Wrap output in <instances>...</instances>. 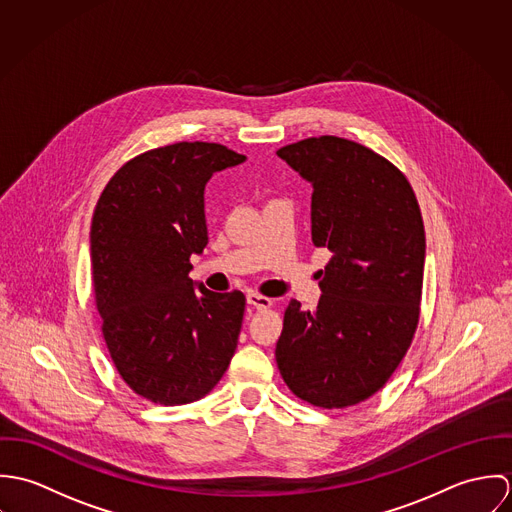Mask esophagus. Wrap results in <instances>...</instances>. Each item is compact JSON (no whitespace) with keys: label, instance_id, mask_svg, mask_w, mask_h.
<instances>
[{"label":"esophagus","instance_id":"1","mask_svg":"<svg viewBox=\"0 0 512 512\" xmlns=\"http://www.w3.org/2000/svg\"><path fill=\"white\" fill-rule=\"evenodd\" d=\"M246 301H248L252 307H256V309H268V307L272 305V299H270V297L260 295V293L256 292L246 293Z\"/></svg>","mask_w":512,"mask_h":512}]
</instances>
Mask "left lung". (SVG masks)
Listing matches in <instances>:
<instances>
[{
  "label": "left lung",
  "instance_id": "1",
  "mask_svg": "<svg viewBox=\"0 0 512 512\" xmlns=\"http://www.w3.org/2000/svg\"><path fill=\"white\" fill-rule=\"evenodd\" d=\"M311 183V240L331 252L313 311L292 299L276 363L293 394L347 408L378 392L420 319L426 232L400 169L357 142L321 136L278 149Z\"/></svg>",
  "mask_w": 512,
  "mask_h": 512
}]
</instances>
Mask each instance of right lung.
<instances>
[{
    "label": "right lung",
    "instance_id": "right-lung-1",
    "mask_svg": "<svg viewBox=\"0 0 512 512\" xmlns=\"http://www.w3.org/2000/svg\"><path fill=\"white\" fill-rule=\"evenodd\" d=\"M246 157L207 142H179L122 165L90 226L102 335L124 382L155 404L209 394L236 351L244 293H215L189 278L209 242L205 185Z\"/></svg>",
    "mask_w": 512,
    "mask_h": 512
}]
</instances>
